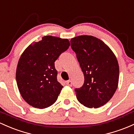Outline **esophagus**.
<instances>
[{
  "label": "esophagus",
  "instance_id": "esophagus-1",
  "mask_svg": "<svg viewBox=\"0 0 134 134\" xmlns=\"http://www.w3.org/2000/svg\"><path fill=\"white\" fill-rule=\"evenodd\" d=\"M65 83H66V85H68V86H71L72 85V82L70 80L67 81H66Z\"/></svg>",
  "mask_w": 134,
  "mask_h": 134
}]
</instances>
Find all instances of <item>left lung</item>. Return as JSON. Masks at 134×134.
Masks as SVG:
<instances>
[{"instance_id":"1","label":"left lung","mask_w":134,"mask_h":134,"mask_svg":"<svg viewBox=\"0 0 134 134\" xmlns=\"http://www.w3.org/2000/svg\"><path fill=\"white\" fill-rule=\"evenodd\" d=\"M83 71V86L76 88V97L89 108L102 106L112 98L119 79V65L113 52L104 42L92 36H80L70 40Z\"/></svg>"}]
</instances>
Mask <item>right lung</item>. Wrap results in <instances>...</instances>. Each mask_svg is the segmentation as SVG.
I'll list each match as a JSON object with an SVG mask.
<instances>
[{
	"label": "right lung",
	"instance_id": "obj_1",
	"mask_svg": "<svg viewBox=\"0 0 134 134\" xmlns=\"http://www.w3.org/2000/svg\"><path fill=\"white\" fill-rule=\"evenodd\" d=\"M69 46L68 39L47 36L23 53L16 78L20 94L29 105L44 109L56 102L63 86L57 81L55 62Z\"/></svg>",
	"mask_w": 134,
	"mask_h": 134
}]
</instances>
